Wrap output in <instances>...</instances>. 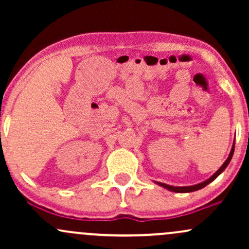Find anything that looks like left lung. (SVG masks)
Returning a JSON list of instances; mask_svg holds the SVG:
<instances>
[{
	"label": "left lung",
	"mask_w": 249,
	"mask_h": 249,
	"mask_svg": "<svg viewBox=\"0 0 249 249\" xmlns=\"http://www.w3.org/2000/svg\"><path fill=\"white\" fill-rule=\"evenodd\" d=\"M234 147H235V142H233V146H232V148H231L230 156H228V158L226 159V161L224 162V164L221 165V167H220L219 170L216 171V172L214 173L212 177H211V178H208L207 180H205V181L199 182V184H196V185H192V186H182V187H180V186H171V185L164 184V182H158V181H156V184H158L159 186L166 188V190H168V191H172V192H177V193H188V192H194V191L201 190V188H204L205 186H207V185L210 184V182H212L213 180H215L220 176V174L224 172L225 168L228 166V164H230V162H231V159H232L233 153H234Z\"/></svg>",
	"instance_id": "left-lung-1"
}]
</instances>
